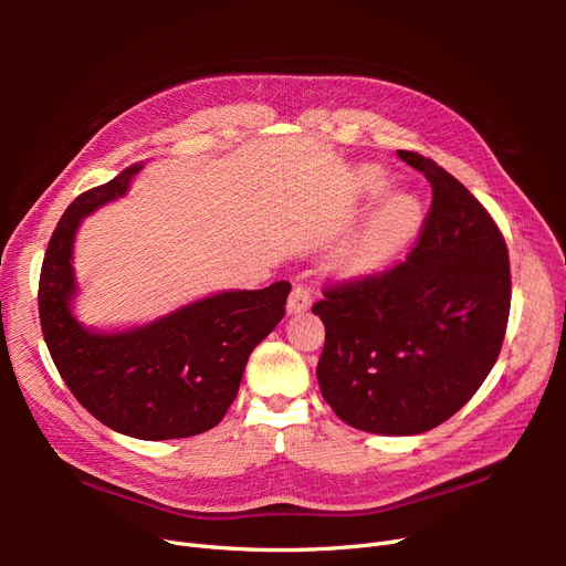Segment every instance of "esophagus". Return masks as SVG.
<instances>
[{
	"mask_svg": "<svg viewBox=\"0 0 566 566\" xmlns=\"http://www.w3.org/2000/svg\"><path fill=\"white\" fill-rule=\"evenodd\" d=\"M312 306V290L306 285H295L287 297V314H302Z\"/></svg>",
	"mask_w": 566,
	"mask_h": 566,
	"instance_id": "obj_1",
	"label": "esophagus"
}]
</instances>
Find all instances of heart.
<instances>
[{
    "label": "heart",
    "mask_w": 566,
    "mask_h": 566,
    "mask_svg": "<svg viewBox=\"0 0 566 566\" xmlns=\"http://www.w3.org/2000/svg\"><path fill=\"white\" fill-rule=\"evenodd\" d=\"M389 179L380 167L364 165L354 175V193L358 200L378 198ZM422 208L416 196L394 191L385 196L370 214L358 224L333 254V266L345 276H358L382 266L397 254L420 227Z\"/></svg>",
    "instance_id": "1"
}]
</instances>
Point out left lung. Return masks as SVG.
Returning <instances> with one entry per match:
<instances>
[{"label": "left lung", "instance_id": "1", "mask_svg": "<svg viewBox=\"0 0 566 566\" xmlns=\"http://www.w3.org/2000/svg\"><path fill=\"white\" fill-rule=\"evenodd\" d=\"M432 186V205L406 262L323 287L316 378L339 420L375 434H420L482 387L510 316L501 229L434 160L397 150Z\"/></svg>", "mask_w": 566, "mask_h": 566}]
</instances>
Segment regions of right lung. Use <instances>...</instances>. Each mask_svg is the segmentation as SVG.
I'll list each match as a JSON object with an SVG mask.
<instances>
[{
  "label": "right lung",
  "instance_id": "obj_1",
  "mask_svg": "<svg viewBox=\"0 0 566 566\" xmlns=\"http://www.w3.org/2000/svg\"><path fill=\"white\" fill-rule=\"evenodd\" d=\"M139 169L84 191L63 212L40 273L42 335L67 389L111 430L148 441L196 437L227 416L252 349L285 316L290 283L229 290L119 333L84 328L71 312L77 227L125 196Z\"/></svg>",
  "mask_w": 566,
  "mask_h": 566
}]
</instances>
